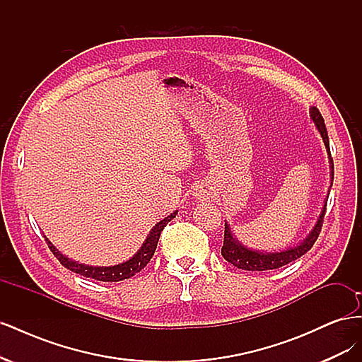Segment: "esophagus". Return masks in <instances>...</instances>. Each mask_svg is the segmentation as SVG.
<instances>
[{
  "instance_id": "obj_1",
  "label": "esophagus",
  "mask_w": 362,
  "mask_h": 362,
  "mask_svg": "<svg viewBox=\"0 0 362 362\" xmlns=\"http://www.w3.org/2000/svg\"><path fill=\"white\" fill-rule=\"evenodd\" d=\"M194 196H196V198H198V199H205V198H206V192L202 190V189H198V190H196Z\"/></svg>"
}]
</instances>
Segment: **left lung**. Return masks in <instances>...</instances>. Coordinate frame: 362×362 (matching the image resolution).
I'll use <instances>...</instances> for the list:
<instances>
[{"mask_svg": "<svg viewBox=\"0 0 362 362\" xmlns=\"http://www.w3.org/2000/svg\"><path fill=\"white\" fill-rule=\"evenodd\" d=\"M311 119L313 122L315 124L317 129L325 141V146L327 151V156H329V163H331V180L334 181V161L331 158V149H329V137H327V131H326V125L323 116L320 115V112L317 110L315 107L311 108ZM332 185V184H331ZM327 198H329V193L326 194L325 199V205L322 208V211L319 214V218L314 225V228L311 229V233L306 235V238L303 242H300L298 246L290 247L287 250L282 252H259V250H252L246 246H243L238 240L233 235L231 228H229L228 223H225V235H223V246H222V257L231 262L233 266H235L237 269L242 270H250V272H262V270H272V269H279L282 266H287L288 262H293L298 258H300L302 255H305L308 252L313 245L315 243L317 237H319L320 231H322V225H323V218H325V213H326V204H327Z\"/></svg>", "mask_w": 362, "mask_h": 362, "instance_id": "8db88e82", "label": "left lung"}]
</instances>
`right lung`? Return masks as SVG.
I'll return each instance as SVG.
<instances>
[{
  "label": "right lung",
  "instance_id": "1",
  "mask_svg": "<svg viewBox=\"0 0 362 362\" xmlns=\"http://www.w3.org/2000/svg\"><path fill=\"white\" fill-rule=\"evenodd\" d=\"M177 214H178V210L170 213L168 217H164L163 221H160L154 228L151 229V233L146 237L145 243L141 245V247L136 252V254L131 257L128 261L120 262V264H116V266L95 267V266L80 264V262L72 261L66 255H63L62 252L56 246H54L47 237H45V240H47V243H48L51 252L54 255H56V258L60 261L62 266H64V267L75 272V273H78V275H81V276H86V278L103 281V282H117V281H124V279L134 276L136 273H139L141 269H144L148 264V262L152 258V255H154L156 249H157L158 238H160V234L164 229V226H166Z\"/></svg>",
  "mask_w": 362,
  "mask_h": 362
}]
</instances>
